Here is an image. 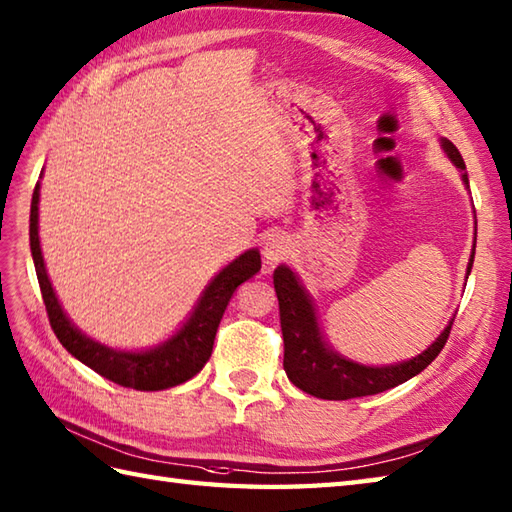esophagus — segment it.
Listing matches in <instances>:
<instances>
[{"label": "esophagus", "mask_w": 512, "mask_h": 512, "mask_svg": "<svg viewBox=\"0 0 512 512\" xmlns=\"http://www.w3.org/2000/svg\"><path fill=\"white\" fill-rule=\"evenodd\" d=\"M291 252L289 241L282 234H271L265 245H263V256L267 260V265H278L280 260H285Z\"/></svg>", "instance_id": "1"}]
</instances>
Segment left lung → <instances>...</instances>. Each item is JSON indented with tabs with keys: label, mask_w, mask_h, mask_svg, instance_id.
I'll list each match as a JSON object with an SVG mask.
<instances>
[{
	"label": "left lung",
	"mask_w": 512,
	"mask_h": 512,
	"mask_svg": "<svg viewBox=\"0 0 512 512\" xmlns=\"http://www.w3.org/2000/svg\"><path fill=\"white\" fill-rule=\"evenodd\" d=\"M440 146L449 160L462 170L464 186H469L467 166H464L460 151L447 138L440 140ZM473 258L475 245L467 265V276L471 274ZM274 287L280 304L287 377L295 388L326 401H348L357 399V396L379 394L416 377L445 348L453 324L451 320L436 342L412 359L392 363V366H363V363L342 357L324 342L311 295L304 291L298 276L287 265H280L274 271Z\"/></svg>",
	"instance_id": "1"
}]
</instances>
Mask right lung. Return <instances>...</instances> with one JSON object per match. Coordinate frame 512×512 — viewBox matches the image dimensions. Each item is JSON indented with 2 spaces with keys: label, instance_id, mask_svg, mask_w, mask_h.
<instances>
[{
  "label": "right lung",
  "instance_id": "right-lung-1",
  "mask_svg": "<svg viewBox=\"0 0 512 512\" xmlns=\"http://www.w3.org/2000/svg\"><path fill=\"white\" fill-rule=\"evenodd\" d=\"M39 190L41 186L37 181L30 203V252L34 269H37L45 311H48L50 317V326L54 335L59 337L63 348L78 361H83L85 366L98 372L100 377L118 383L122 388L155 392L173 388V385L195 377L212 355L217 328L234 291L238 289V285H243L245 280L254 278L260 271L258 249H247L245 254L232 260L230 265L223 267L212 278L206 291L201 293L195 311L190 313L184 326L173 337H168L166 342L149 350L109 348L78 331L70 322V317L65 315L63 306L52 289L48 271H45L43 265L39 243Z\"/></svg>",
  "mask_w": 512,
  "mask_h": 512
}]
</instances>
